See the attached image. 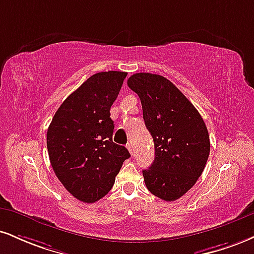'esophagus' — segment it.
<instances>
[{
  "label": "esophagus",
  "instance_id": "obj_1",
  "mask_svg": "<svg viewBox=\"0 0 254 254\" xmlns=\"http://www.w3.org/2000/svg\"><path fill=\"white\" fill-rule=\"evenodd\" d=\"M127 150H129L130 154L132 155V154H133V149H132V145H131V143H127Z\"/></svg>",
  "mask_w": 254,
  "mask_h": 254
}]
</instances>
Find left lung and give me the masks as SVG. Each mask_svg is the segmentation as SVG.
Instances as JSON below:
<instances>
[{
  "label": "left lung",
  "mask_w": 254,
  "mask_h": 254,
  "mask_svg": "<svg viewBox=\"0 0 254 254\" xmlns=\"http://www.w3.org/2000/svg\"><path fill=\"white\" fill-rule=\"evenodd\" d=\"M127 86L138 94L155 144V160L143 170L146 188L162 200L175 201L193 187L206 167L208 130L195 106L167 78L136 73Z\"/></svg>",
  "instance_id": "8db88e82"
}]
</instances>
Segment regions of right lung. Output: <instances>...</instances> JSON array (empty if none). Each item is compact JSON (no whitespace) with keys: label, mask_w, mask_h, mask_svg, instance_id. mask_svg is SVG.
<instances>
[{"label":"right lung","mask_w":254,"mask_h":254,"mask_svg":"<svg viewBox=\"0 0 254 254\" xmlns=\"http://www.w3.org/2000/svg\"><path fill=\"white\" fill-rule=\"evenodd\" d=\"M127 72H99L64 100L47 130V149L54 173L78 200L92 203L111 190L123 162L130 157L112 142L110 109Z\"/></svg>","instance_id":"add662e5"}]
</instances>
